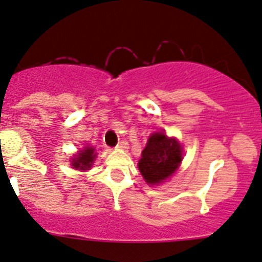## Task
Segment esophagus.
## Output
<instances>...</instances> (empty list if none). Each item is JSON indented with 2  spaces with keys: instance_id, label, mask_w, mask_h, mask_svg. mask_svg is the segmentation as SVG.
Wrapping results in <instances>:
<instances>
[{
  "instance_id": "34e87169",
  "label": "esophagus",
  "mask_w": 262,
  "mask_h": 262,
  "mask_svg": "<svg viewBox=\"0 0 262 262\" xmlns=\"http://www.w3.org/2000/svg\"><path fill=\"white\" fill-rule=\"evenodd\" d=\"M117 148H119V150H128L129 148V146H128V142H126V141H120L119 143H117Z\"/></svg>"
}]
</instances>
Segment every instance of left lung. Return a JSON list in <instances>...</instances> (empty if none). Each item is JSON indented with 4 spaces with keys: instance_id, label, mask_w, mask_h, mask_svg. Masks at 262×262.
Masks as SVG:
<instances>
[{
    "instance_id": "obj_1",
    "label": "left lung",
    "mask_w": 262,
    "mask_h": 262,
    "mask_svg": "<svg viewBox=\"0 0 262 262\" xmlns=\"http://www.w3.org/2000/svg\"><path fill=\"white\" fill-rule=\"evenodd\" d=\"M183 160V147L176 138L155 132L147 140L138 162L141 175L148 185H158L171 178Z\"/></svg>"
}]
</instances>
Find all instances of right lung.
<instances>
[{
	"mask_svg": "<svg viewBox=\"0 0 262 262\" xmlns=\"http://www.w3.org/2000/svg\"><path fill=\"white\" fill-rule=\"evenodd\" d=\"M96 150L93 146H87L83 150L78 152L77 155H74V158H72V166L73 168L78 169V171H87L93 167L94 160L96 158Z\"/></svg>",
	"mask_w": 262,
	"mask_h": 262,
	"instance_id": "1",
	"label": "right lung"
}]
</instances>
